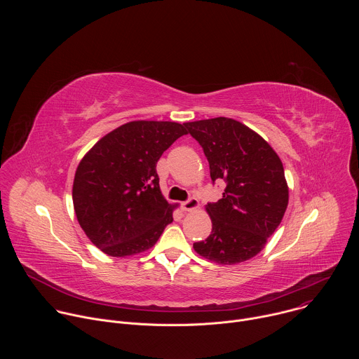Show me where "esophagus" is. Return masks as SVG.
Segmentation results:
<instances>
[{
    "instance_id": "obj_1",
    "label": "esophagus",
    "mask_w": 359,
    "mask_h": 359,
    "mask_svg": "<svg viewBox=\"0 0 359 359\" xmlns=\"http://www.w3.org/2000/svg\"><path fill=\"white\" fill-rule=\"evenodd\" d=\"M182 210L183 212H190V210H194L198 208V200L196 197H189L186 201H183L182 204Z\"/></svg>"
}]
</instances>
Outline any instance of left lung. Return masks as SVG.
I'll list each match as a JSON object with an SVG mask.
<instances>
[{
  "mask_svg": "<svg viewBox=\"0 0 359 359\" xmlns=\"http://www.w3.org/2000/svg\"><path fill=\"white\" fill-rule=\"evenodd\" d=\"M198 142L223 197L208 203L212 234L193 248L210 262L237 264L257 255L280 226L288 204L284 168L273 147L245 125L215 118L184 123Z\"/></svg>",
  "mask_w": 359,
  "mask_h": 359,
  "instance_id": "obj_1",
  "label": "left lung"
}]
</instances>
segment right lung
<instances>
[{
    "label": "right lung",
    "mask_w": 359,
    "mask_h": 359,
    "mask_svg": "<svg viewBox=\"0 0 359 359\" xmlns=\"http://www.w3.org/2000/svg\"><path fill=\"white\" fill-rule=\"evenodd\" d=\"M176 122H129L102 137L81 161L72 189L76 219L88 238L112 257L142 252L173 222L156 163L186 135Z\"/></svg>",
    "instance_id": "1"
}]
</instances>
